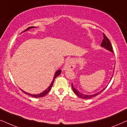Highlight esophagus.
I'll use <instances>...</instances> for the list:
<instances>
[{"instance_id": "1", "label": "esophagus", "mask_w": 127, "mask_h": 127, "mask_svg": "<svg viewBox=\"0 0 127 127\" xmlns=\"http://www.w3.org/2000/svg\"><path fill=\"white\" fill-rule=\"evenodd\" d=\"M76 66V62L74 59H69L66 62L65 65L64 67V70L68 69H74Z\"/></svg>"}]
</instances>
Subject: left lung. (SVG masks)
<instances>
[{
    "instance_id": "1",
    "label": "left lung",
    "mask_w": 127,
    "mask_h": 127,
    "mask_svg": "<svg viewBox=\"0 0 127 127\" xmlns=\"http://www.w3.org/2000/svg\"><path fill=\"white\" fill-rule=\"evenodd\" d=\"M101 46L102 47L105 48L106 49L109 50V51H112V53H113V48H112V44H111V43H110V40H109V39H108V38L106 37V36L104 33H103V40L101 43ZM112 77H111V79H112ZM111 79H110V80H111ZM72 88L73 89V91L74 93H75V94L77 95V96H79V97H80V98H81L83 99H90V98H93V97L96 96L98 95L100 93H101L103 91V90L106 88V87H105V88H103V89H102L101 91H100L99 92H98V93H97L96 94H92V95H87V94H84L80 93V92L78 91L77 89H76L75 88L73 87L72 84Z\"/></svg>"
}]
</instances>
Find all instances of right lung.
Returning <instances> with one entry per match:
<instances>
[{
	"label": "right lung",
	"mask_w": 127,
	"mask_h": 127,
	"mask_svg": "<svg viewBox=\"0 0 127 127\" xmlns=\"http://www.w3.org/2000/svg\"><path fill=\"white\" fill-rule=\"evenodd\" d=\"M33 28H35V27H30L28 28H27V29H26V30L24 31V32H25V31H27L28 30H29V29ZM61 70H57L56 72H55V75H54V78H53V81H52V82H51V84H50V86L49 87H48V88H47V90H45L44 91H43V93L39 94H37V95L31 94L27 93H26V92H25V91H22V90L21 89V90H22V91L23 92V93H25V94H28V95H30V96H32V97H34V98H41V97L44 96H45V95H46L47 94V93H48V92H49V91H50V90L51 89V87H52V86H53V84H54V81L55 78H56V77H57V76H58L59 75H60V74H61Z\"/></svg>",
	"instance_id": "obj_1"
}]
</instances>
